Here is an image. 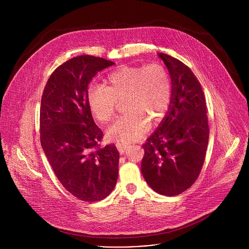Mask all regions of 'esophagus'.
<instances>
[{"instance_id": "34e87169", "label": "esophagus", "mask_w": 249, "mask_h": 249, "mask_svg": "<svg viewBox=\"0 0 249 249\" xmlns=\"http://www.w3.org/2000/svg\"><path fill=\"white\" fill-rule=\"evenodd\" d=\"M116 147H117V149H118L119 153H120L121 155H123V154L128 150L129 145H126V144H117V145H116Z\"/></svg>"}]
</instances>
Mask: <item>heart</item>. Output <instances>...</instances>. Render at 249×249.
<instances>
[{
    "label": "heart",
    "instance_id": "b5f03b06",
    "mask_svg": "<svg viewBox=\"0 0 249 249\" xmlns=\"http://www.w3.org/2000/svg\"><path fill=\"white\" fill-rule=\"evenodd\" d=\"M107 86L94 85L89 93V107L101 123L115 114L118 100L125 101L127 114L108 129V138L118 143H134L150 128V120L160 121L172 97L171 81L166 70L159 65L124 66L107 77Z\"/></svg>",
    "mask_w": 249,
    "mask_h": 249
}]
</instances>
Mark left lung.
Listing matches in <instances>:
<instances>
[{"label":"left lung","mask_w":249,"mask_h":249,"mask_svg":"<svg viewBox=\"0 0 249 249\" xmlns=\"http://www.w3.org/2000/svg\"><path fill=\"white\" fill-rule=\"evenodd\" d=\"M158 56L168 70L172 97L165 116L143 145L141 171L154 191L175 196L196 181L204 163L209 141L206 99L186 65L167 54Z\"/></svg>","instance_id":"1"}]
</instances>
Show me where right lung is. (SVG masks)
Segmentation results:
<instances>
[{"label":"right lung","mask_w":249,"mask_h":249,"mask_svg":"<svg viewBox=\"0 0 249 249\" xmlns=\"http://www.w3.org/2000/svg\"><path fill=\"white\" fill-rule=\"evenodd\" d=\"M114 64L89 55L70 59L52 73L41 98L42 149L65 189L86 202L107 197L118 178L115 145L95 149L102 131L92 119L88 92L92 78Z\"/></svg>","instance_id":"add662e5"}]
</instances>
